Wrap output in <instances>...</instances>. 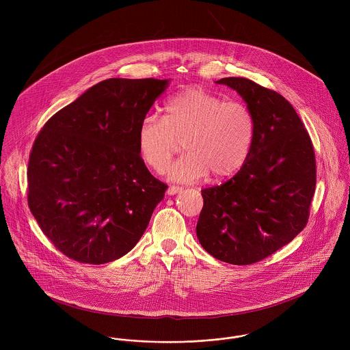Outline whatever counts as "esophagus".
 <instances>
[{"mask_svg":"<svg viewBox=\"0 0 350 350\" xmlns=\"http://www.w3.org/2000/svg\"><path fill=\"white\" fill-rule=\"evenodd\" d=\"M181 190H183V187H180V186H170V187L167 189V194H169V196H174V194L180 193Z\"/></svg>","mask_w":350,"mask_h":350,"instance_id":"obj_1","label":"esophagus"}]
</instances>
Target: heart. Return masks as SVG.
<instances>
[{
  "mask_svg": "<svg viewBox=\"0 0 350 350\" xmlns=\"http://www.w3.org/2000/svg\"><path fill=\"white\" fill-rule=\"evenodd\" d=\"M164 110V118L146 116L137 130L140 156L153 170L164 173L181 143L187 153L169 172L174 181L190 183L208 173L221 180L244 167L256 133L245 103L193 86L172 96Z\"/></svg>",
  "mask_w": 350,
  "mask_h": 350,
  "instance_id": "b5f03b06",
  "label": "heart"
}]
</instances>
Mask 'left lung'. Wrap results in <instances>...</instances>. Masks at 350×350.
I'll return each instance as SVG.
<instances>
[{"instance_id":"left-lung-1","label":"left lung","mask_w":350,"mask_h":350,"mask_svg":"<svg viewBox=\"0 0 350 350\" xmlns=\"http://www.w3.org/2000/svg\"><path fill=\"white\" fill-rule=\"evenodd\" d=\"M247 102L256 124L250 156L231 180L202 190L200 245L232 265L258 262L306 227L317 160L299 116L282 96L243 77L217 81Z\"/></svg>"}]
</instances>
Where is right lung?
I'll use <instances>...</instances> for the list:
<instances>
[{
    "instance_id": "obj_1",
    "label": "right lung",
    "mask_w": 350,
    "mask_h": 350,
    "mask_svg": "<svg viewBox=\"0 0 350 350\" xmlns=\"http://www.w3.org/2000/svg\"><path fill=\"white\" fill-rule=\"evenodd\" d=\"M167 80L109 79L47 120L33 142L27 203L69 258L100 265L140 240L167 183L146 167L137 130Z\"/></svg>"
}]
</instances>
